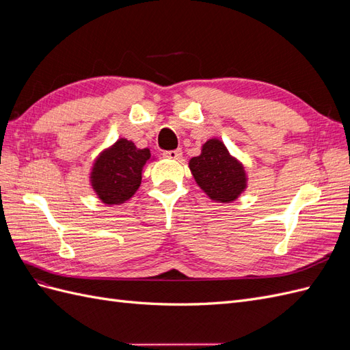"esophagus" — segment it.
<instances>
[{
	"label": "esophagus",
	"mask_w": 350,
	"mask_h": 350,
	"mask_svg": "<svg viewBox=\"0 0 350 350\" xmlns=\"http://www.w3.org/2000/svg\"><path fill=\"white\" fill-rule=\"evenodd\" d=\"M163 157H167V159H181L183 157V150L181 149H175V150H165L163 153Z\"/></svg>",
	"instance_id": "34e87169"
}]
</instances>
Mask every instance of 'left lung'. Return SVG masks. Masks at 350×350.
<instances>
[{
	"label": "left lung",
	"instance_id": "obj_1",
	"mask_svg": "<svg viewBox=\"0 0 350 350\" xmlns=\"http://www.w3.org/2000/svg\"><path fill=\"white\" fill-rule=\"evenodd\" d=\"M189 169L204 193L220 203H230L245 188L243 167L216 139L208 140L201 154L189 161Z\"/></svg>",
	"mask_w": 350,
	"mask_h": 350
}]
</instances>
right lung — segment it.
I'll return each instance as SVG.
<instances>
[{"label": "right lung", "instance_id": "obj_1", "mask_svg": "<svg viewBox=\"0 0 350 350\" xmlns=\"http://www.w3.org/2000/svg\"><path fill=\"white\" fill-rule=\"evenodd\" d=\"M149 149H137L134 143L121 139L94 163L92 185L107 204L129 200L142 184V174L150 159Z\"/></svg>", "mask_w": 350, "mask_h": 350}]
</instances>
